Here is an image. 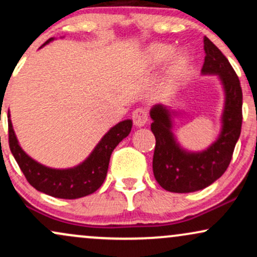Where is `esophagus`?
Listing matches in <instances>:
<instances>
[{"label": "esophagus", "mask_w": 257, "mask_h": 257, "mask_svg": "<svg viewBox=\"0 0 257 257\" xmlns=\"http://www.w3.org/2000/svg\"><path fill=\"white\" fill-rule=\"evenodd\" d=\"M133 123H134L135 126H139V128H141V126H144L147 123V112L145 110H143V108H137L134 112H133Z\"/></svg>", "instance_id": "obj_1"}]
</instances>
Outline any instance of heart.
Instances as JSON below:
<instances>
[{"label":"heart","mask_w":257,"mask_h":257,"mask_svg":"<svg viewBox=\"0 0 257 257\" xmlns=\"http://www.w3.org/2000/svg\"><path fill=\"white\" fill-rule=\"evenodd\" d=\"M174 53V47L166 43H153L143 54L147 69L156 70L167 63L162 81L161 91L164 98H172L188 81L192 69L191 57L185 52Z\"/></svg>","instance_id":"heart-1"}]
</instances>
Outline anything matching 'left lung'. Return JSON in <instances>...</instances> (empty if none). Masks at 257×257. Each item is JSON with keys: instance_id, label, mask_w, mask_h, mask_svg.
<instances>
[{"instance_id": "8db88e82", "label": "left lung", "mask_w": 257, "mask_h": 257, "mask_svg": "<svg viewBox=\"0 0 257 257\" xmlns=\"http://www.w3.org/2000/svg\"><path fill=\"white\" fill-rule=\"evenodd\" d=\"M204 64L202 75L217 76L225 94L221 131L216 140L203 151H188L180 145L173 132L179 112L157 104L150 111L151 131L156 138L153 175L164 190L188 193L203 190L226 172L235 144L240 137L243 93L237 73L215 44L204 37Z\"/></svg>"}]
</instances>
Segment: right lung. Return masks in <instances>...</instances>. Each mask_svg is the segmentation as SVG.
Listing matches in <instances>:
<instances>
[{"label": "right lung", "mask_w": 257, "mask_h": 257, "mask_svg": "<svg viewBox=\"0 0 257 257\" xmlns=\"http://www.w3.org/2000/svg\"><path fill=\"white\" fill-rule=\"evenodd\" d=\"M54 40L55 38H49L43 46ZM132 125V119L117 123L101 138L98 145L82 163L66 169H57L38 163L22 149L8 112V137L12 155L29 184L40 192L63 199L82 198L94 193L104 184L111 153L123 139L128 137Z\"/></svg>", "instance_id": "obj_1"}]
</instances>
